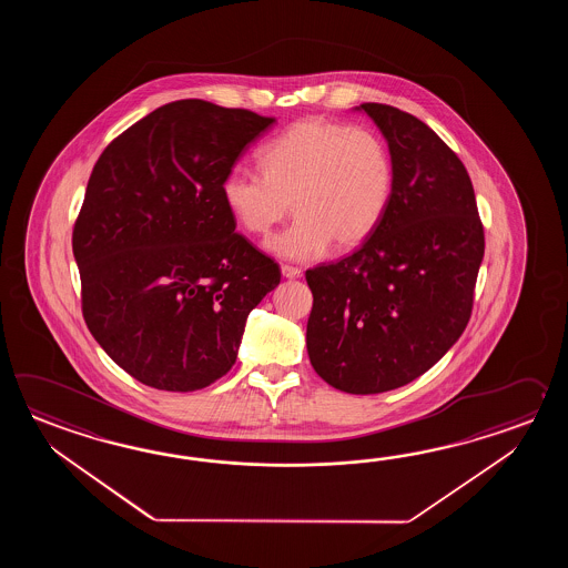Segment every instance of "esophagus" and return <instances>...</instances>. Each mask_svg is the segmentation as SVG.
Returning a JSON list of instances; mask_svg holds the SVG:
<instances>
[{"label": "esophagus", "mask_w": 568, "mask_h": 568, "mask_svg": "<svg viewBox=\"0 0 568 568\" xmlns=\"http://www.w3.org/2000/svg\"><path fill=\"white\" fill-rule=\"evenodd\" d=\"M282 276L288 280L301 278L302 270L301 267L282 266Z\"/></svg>", "instance_id": "34e87169"}]
</instances>
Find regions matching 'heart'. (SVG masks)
Wrapping results in <instances>:
<instances>
[{"instance_id":"b5f03b06","label":"heart","mask_w":568,"mask_h":568,"mask_svg":"<svg viewBox=\"0 0 568 568\" xmlns=\"http://www.w3.org/2000/svg\"><path fill=\"white\" fill-rule=\"evenodd\" d=\"M260 162L264 172L230 170L221 196L254 235H267L294 206L296 221L267 242L286 260H314L331 242L357 247L386 215L394 191L386 142L365 128L296 121L264 145Z\"/></svg>"}]
</instances>
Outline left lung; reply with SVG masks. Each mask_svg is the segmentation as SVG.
Returning <instances> with one entry per match:
<instances>
[{
	"mask_svg": "<svg viewBox=\"0 0 568 568\" xmlns=\"http://www.w3.org/2000/svg\"><path fill=\"white\" fill-rule=\"evenodd\" d=\"M386 138L394 191L357 252L306 272L314 372L347 394H382L428 372L469 323L485 237L457 154L406 111L363 103Z\"/></svg>",
	"mask_w": 568,
	"mask_h": 568,
	"instance_id": "left-lung-1",
	"label": "left lung"
}]
</instances>
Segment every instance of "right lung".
<instances>
[{
	"instance_id": "right-lung-1",
	"label": "right lung",
	"mask_w": 568,
	"mask_h": 568,
	"mask_svg": "<svg viewBox=\"0 0 568 568\" xmlns=\"http://www.w3.org/2000/svg\"><path fill=\"white\" fill-rule=\"evenodd\" d=\"M203 99L162 105L97 160L73 230L83 316L145 386L194 392L237 359L247 314L280 267L235 233L221 184L274 125Z\"/></svg>"
}]
</instances>
